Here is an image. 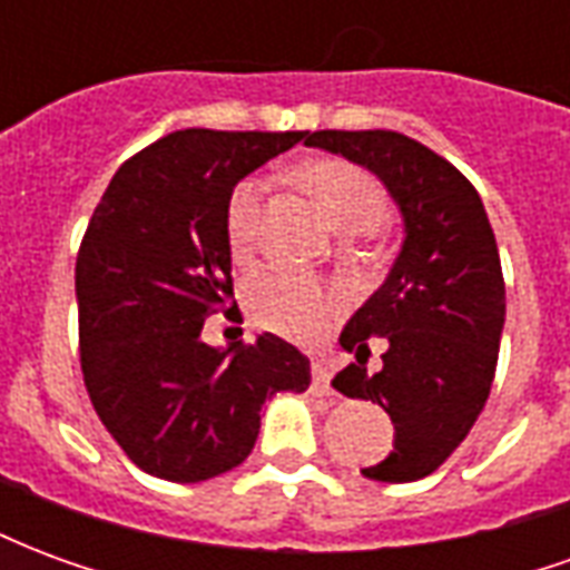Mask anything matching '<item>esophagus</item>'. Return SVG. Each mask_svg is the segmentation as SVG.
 I'll use <instances>...</instances> for the list:
<instances>
[{"mask_svg": "<svg viewBox=\"0 0 570 570\" xmlns=\"http://www.w3.org/2000/svg\"><path fill=\"white\" fill-rule=\"evenodd\" d=\"M311 379H314V391L317 394H333V387H330V366L323 360H311Z\"/></svg>", "mask_w": 570, "mask_h": 570, "instance_id": "obj_1", "label": "esophagus"}]
</instances>
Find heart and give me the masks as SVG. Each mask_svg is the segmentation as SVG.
<instances>
[{
    "label": "heart",
    "instance_id": "b5f03b06",
    "mask_svg": "<svg viewBox=\"0 0 570 570\" xmlns=\"http://www.w3.org/2000/svg\"><path fill=\"white\" fill-rule=\"evenodd\" d=\"M293 176L317 200V207L338 235H370L387 213L382 186L345 158H311L298 164ZM259 207V179L237 183L225 204V247L237 265H247L256 253ZM244 302H247L249 321L256 326L293 342H317L333 330V323L342 314V298L335 289L281 268L253 274L244 286Z\"/></svg>",
    "mask_w": 570,
    "mask_h": 570
}]
</instances>
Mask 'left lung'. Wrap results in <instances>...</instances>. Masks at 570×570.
<instances>
[{
  "label": "left lung",
  "instance_id": "left-lung-1",
  "mask_svg": "<svg viewBox=\"0 0 570 570\" xmlns=\"http://www.w3.org/2000/svg\"><path fill=\"white\" fill-rule=\"evenodd\" d=\"M305 146L372 170L406 223L387 281L338 335L357 360L333 387L379 403L394 421V452L363 476L415 482L464 442L489 400L507 314L494 232L470 179L406 134L314 130ZM375 341L385 347L383 366L370 371Z\"/></svg>",
  "mask_w": 570,
  "mask_h": 570
}]
</instances>
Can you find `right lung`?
Returning <instances> with one entry per match:
<instances>
[{
	"mask_svg": "<svg viewBox=\"0 0 570 570\" xmlns=\"http://www.w3.org/2000/svg\"><path fill=\"white\" fill-rule=\"evenodd\" d=\"M305 130L167 134L118 167L76 259L79 354L97 415L134 464L204 482L244 464L265 400L302 394L308 357L262 333L204 345L216 311L235 308L225 204L256 167Z\"/></svg>",
	"mask_w": 570,
	"mask_h": 570,
	"instance_id": "obj_1",
	"label": "right lung"
}]
</instances>
